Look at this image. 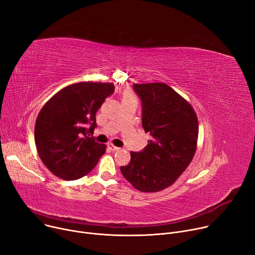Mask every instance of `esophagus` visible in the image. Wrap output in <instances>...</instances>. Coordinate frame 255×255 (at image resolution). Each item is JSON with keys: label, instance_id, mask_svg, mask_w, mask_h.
I'll use <instances>...</instances> for the list:
<instances>
[{"label": "esophagus", "instance_id": "1", "mask_svg": "<svg viewBox=\"0 0 255 255\" xmlns=\"http://www.w3.org/2000/svg\"><path fill=\"white\" fill-rule=\"evenodd\" d=\"M108 147H109V148H110V150H112V151H117V150H119V149H120L119 147L113 145L112 143H110V144L108 145Z\"/></svg>", "mask_w": 255, "mask_h": 255}]
</instances>
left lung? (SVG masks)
<instances>
[{
    "label": "left lung",
    "mask_w": 255,
    "mask_h": 255,
    "mask_svg": "<svg viewBox=\"0 0 255 255\" xmlns=\"http://www.w3.org/2000/svg\"><path fill=\"white\" fill-rule=\"evenodd\" d=\"M140 99L141 122L151 140L139 152H131L123 176L142 192H156L172 185L193 158L198 122L189 103L165 83L134 84Z\"/></svg>",
    "instance_id": "left-lung-1"
}]
</instances>
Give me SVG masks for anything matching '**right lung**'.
Returning a JSON list of instances; mask_svg holds the SVG:
<instances>
[{"instance_id":"obj_1","label":"right lung","mask_w":255,"mask_h":255,"mask_svg":"<svg viewBox=\"0 0 255 255\" xmlns=\"http://www.w3.org/2000/svg\"><path fill=\"white\" fill-rule=\"evenodd\" d=\"M114 90L113 83H75L43 106L36 119L34 139L42 163L54 175L77 180L96 167L106 151V145L92 137L96 114Z\"/></svg>"}]
</instances>
